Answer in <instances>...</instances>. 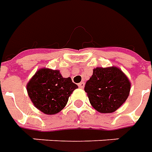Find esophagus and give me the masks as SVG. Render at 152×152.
I'll list each match as a JSON object with an SVG mask.
<instances>
[{"mask_svg": "<svg viewBox=\"0 0 152 152\" xmlns=\"http://www.w3.org/2000/svg\"><path fill=\"white\" fill-rule=\"evenodd\" d=\"M78 86H79L80 89H84V87H85V82H80V84H78Z\"/></svg>", "mask_w": 152, "mask_h": 152, "instance_id": "34e87169", "label": "esophagus"}]
</instances>
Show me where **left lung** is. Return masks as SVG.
<instances>
[{"mask_svg":"<svg viewBox=\"0 0 152 152\" xmlns=\"http://www.w3.org/2000/svg\"><path fill=\"white\" fill-rule=\"evenodd\" d=\"M131 83L115 66L96 67L86 82L85 91L89 102L100 113H112L124 104L129 95Z\"/></svg>","mask_w":152,"mask_h":152,"instance_id":"left-lung-1","label":"left lung"}]
</instances>
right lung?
Listing matches in <instances>:
<instances>
[{
	"instance_id": "obj_1",
	"label": "right lung",
	"mask_w": 152,
	"mask_h": 152,
	"mask_svg": "<svg viewBox=\"0 0 152 152\" xmlns=\"http://www.w3.org/2000/svg\"><path fill=\"white\" fill-rule=\"evenodd\" d=\"M77 88L70 77H63L59 70L46 67L37 71L27 84V91L31 102L46 115L61 112Z\"/></svg>"
}]
</instances>
